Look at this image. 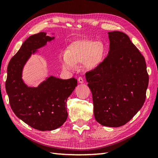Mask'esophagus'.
I'll list each match as a JSON object with an SVG mask.
<instances>
[{
	"mask_svg": "<svg viewBox=\"0 0 158 158\" xmlns=\"http://www.w3.org/2000/svg\"><path fill=\"white\" fill-rule=\"evenodd\" d=\"M78 82L80 83V84H83L84 83V80H83V78L82 77H79L78 78Z\"/></svg>",
	"mask_w": 158,
	"mask_h": 158,
	"instance_id": "esophagus-1",
	"label": "esophagus"
}]
</instances>
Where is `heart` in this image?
<instances>
[{
	"mask_svg": "<svg viewBox=\"0 0 158 158\" xmlns=\"http://www.w3.org/2000/svg\"><path fill=\"white\" fill-rule=\"evenodd\" d=\"M106 55V47L102 41L81 39L73 41L66 47L61 56L63 67L74 69L76 64L82 63L85 69L94 70L101 65Z\"/></svg>",
	"mask_w": 158,
	"mask_h": 158,
	"instance_id": "heart-1",
	"label": "heart"
}]
</instances>
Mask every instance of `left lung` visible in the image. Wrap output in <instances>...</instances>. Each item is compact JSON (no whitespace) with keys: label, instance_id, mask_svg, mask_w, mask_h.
Returning a JSON list of instances; mask_svg holds the SVG:
<instances>
[{"label":"left lung","instance_id":"1","mask_svg":"<svg viewBox=\"0 0 158 158\" xmlns=\"http://www.w3.org/2000/svg\"><path fill=\"white\" fill-rule=\"evenodd\" d=\"M108 55L85 74L95 120L103 126L125 125L142 108L149 77L144 57L125 33L108 32Z\"/></svg>","mask_w":158,"mask_h":158}]
</instances>
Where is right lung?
<instances>
[{"mask_svg":"<svg viewBox=\"0 0 158 158\" xmlns=\"http://www.w3.org/2000/svg\"><path fill=\"white\" fill-rule=\"evenodd\" d=\"M40 32L31 35L10 59L5 84L9 102L16 115L31 127L41 131H52L68 117L66 101L77 85V80H63L50 76L37 87H28L22 71L31 55L55 39Z\"/></svg>","mask_w":158,"mask_h":158,"instance_id":"1","label":"right lung"}]
</instances>
